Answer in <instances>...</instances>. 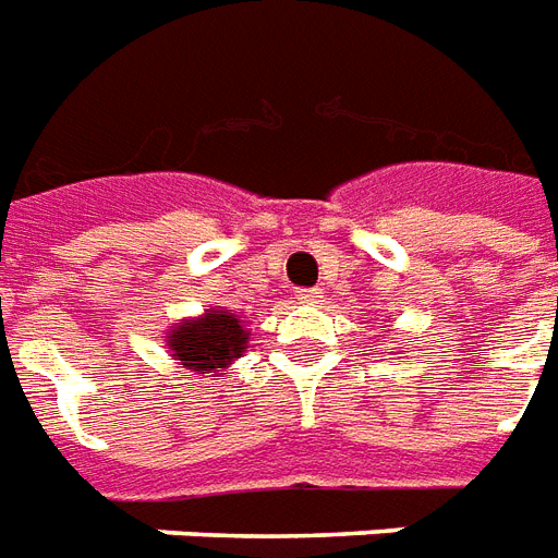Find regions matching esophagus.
I'll use <instances>...</instances> for the list:
<instances>
[{"label": "esophagus", "mask_w": 558, "mask_h": 558, "mask_svg": "<svg viewBox=\"0 0 558 558\" xmlns=\"http://www.w3.org/2000/svg\"><path fill=\"white\" fill-rule=\"evenodd\" d=\"M319 299H322V290H301L299 292L301 304H319Z\"/></svg>", "instance_id": "obj_1"}]
</instances>
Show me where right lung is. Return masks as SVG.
I'll list each match as a JSON object with an SVG mask.
<instances>
[{
	"instance_id": "add662e5",
	"label": "right lung",
	"mask_w": 558,
	"mask_h": 558,
	"mask_svg": "<svg viewBox=\"0 0 558 558\" xmlns=\"http://www.w3.org/2000/svg\"><path fill=\"white\" fill-rule=\"evenodd\" d=\"M247 322L236 313L209 307L201 316H185L168 328L165 345L171 361L195 375H225L227 366L247 352Z\"/></svg>"
}]
</instances>
